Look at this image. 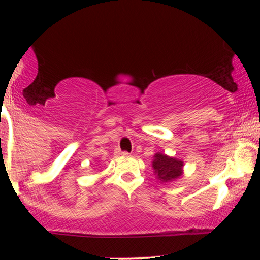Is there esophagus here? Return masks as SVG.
Here are the masks:
<instances>
[{"instance_id": "esophagus-1", "label": "esophagus", "mask_w": 260, "mask_h": 260, "mask_svg": "<svg viewBox=\"0 0 260 260\" xmlns=\"http://www.w3.org/2000/svg\"><path fill=\"white\" fill-rule=\"evenodd\" d=\"M120 155H122V156H127V155H129L127 153V151H120Z\"/></svg>"}]
</instances>
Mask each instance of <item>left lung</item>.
I'll list each match as a JSON object with an SVG mask.
<instances>
[{
	"label": "left lung",
	"mask_w": 260,
	"mask_h": 260,
	"mask_svg": "<svg viewBox=\"0 0 260 260\" xmlns=\"http://www.w3.org/2000/svg\"><path fill=\"white\" fill-rule=\"evenodd\" d=\"M154 174L161 183L176 181L183 175V161L166 154L156 153L153 160Z\"/></svg>",
	"instance_id": "1"
}]
</instances>
